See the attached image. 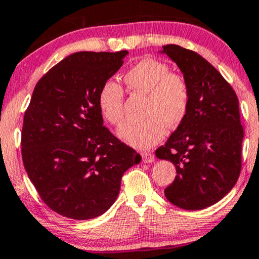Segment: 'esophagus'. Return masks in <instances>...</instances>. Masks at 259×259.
<instances>
[{"label": "esophagus", "mask_w": 259, "mask_h": 259, "mask_svg": "<svg viewBox=\"0 0 259 259\" xmlns=\"http://www.w3.org/2000/svg\"><path fill=\"white\" fill-rule=\"evenodd\" d=\"M141 158L144 163H152L154 160V156L151 152H142Z\"/></svg>", "instance_id": "1"}]
</instances>
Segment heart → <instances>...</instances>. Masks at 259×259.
Instances as JSON below:
<instances>
[{
  "mask_svg": "<svg viewBox=\"0 0 259 259\" xmlns=\"http://www.w3.org/2000/svg\"><path fill=\"white\" fill-rule=\"evenodd\" d=\"M124 82L130 91L147 96L144 120L126 123L118 135L130 146L147 150L164 138L165 125L177 127L189 112L191 92L186 79L170 73L167 64L154 58H144L124 74ZM97 106L103 119L118 126L124 119V91L114 80L101 85Z\"/></svg>",
  "mask_w": 259,
  "mask_h": 259,
  "instance_id": "b5f03b06",
  "label": "heart"
}]
</instances>
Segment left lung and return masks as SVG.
Returning <instances> with one entry per match:
<instances>
[{
    "mask_svg": "<svg viewBox=\"0 0 259 259\" xmlns=\"http://www.w3.org/2000/svg\"><path fill=\"white\" fill-rule=\"evenodd\" d=\"M162 52L180 68L191 92L185 119L156 151L159 159L170 160L177 168L164 195L183 209H203L221 201L241 171L239 100L222 74L198 53L178 45H165Z\"/></svg>",
    "mask_w": 259,
    "mask_h": 259,
    "instance_id": "obj_1",
    "label": "left lung"
}]
</instances>
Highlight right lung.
Wrapping results in <instances>:
<instances>
[{
    "mask_svg": "<svg viewBox=\"0 0 259 259\" xmlns=\"http://www.w3.org/2000/svg\"><path fill=\"white\" fill-rule=\"evenodd\" d=\"M127 51L76 52L37 81L24 114L22 158L38 196L53 212L96 218L119 195L121 177L140 154L103 126L101 85Z\"/></svg>",
    "mask_w": 259,
    "mask_h": 259,
    "instance_id": "obj_1",
    "label": "right lung"
}]
</instances>
